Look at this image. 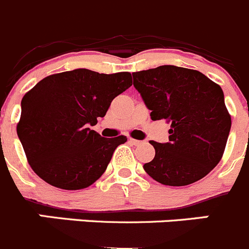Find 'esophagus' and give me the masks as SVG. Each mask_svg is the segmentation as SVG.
I'll return each instance as SVG.
<instances>
[{"label": "esophagus", "mask_w": 249, "mask_h": 249, "mask_svg": "<svg viewBox=\"0 0 249 249\" xmlns=\"http://www.w3.org/2000/svg\"><path fill=\"white\" fill-rule=\"evenodd\" d=\"M129 142L132 143V144H134V145H140L141 143V141H138V140H133V138H129Z\"/></svg>", "instance_id": "1"}]
</instances>
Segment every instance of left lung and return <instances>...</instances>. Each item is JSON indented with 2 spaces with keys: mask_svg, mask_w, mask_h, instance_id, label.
I'll return each instance as SVG.
<instances>
[{
  "mask_svg": "<svg viewBox=\"0 0 249 249\" xmlns=\"http://www.w3.org/2000/svg\"><path fill=\"white\" fill-rule=\"evenodd\" d=\"M132 75L150 118L172 123L169 142L150 141L156 157L143 165L145 173L169 186L206 177L222 158L231 129L222 89L197 70L174 65Z\"/></svg>",
  "mask_w": 249,
  "mask_h": 249,
  "instance_id": "8db88e82",
  "label": "left lung"
}]
</instances>
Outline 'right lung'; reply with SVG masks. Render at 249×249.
Listing matches in <instances>:
<instances>
[{
    "label": "right lung",
    "instance_id": "obj_1",
    "mask_svg": "<svg viewBox=\"0 0 249 249\" xmlns=\"http://www.w3.org/2000/svg\"><path fill=\"white\" fill-rule=\"evenodd\" d=\"M132 85L129 72L75 69L44 77L20 102L17 134L40 179L64 190L90 186L105 173L124 136L105 138L90 129L116 96Z\"/></svg>",
    "mask_w": 249,
    "mask_h": 249
}]
</instances>
